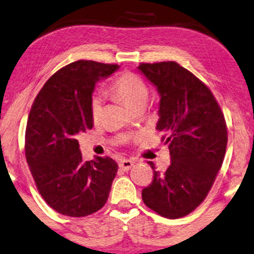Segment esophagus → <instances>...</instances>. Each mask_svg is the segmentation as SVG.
<instances>
[{"label":"esophagus","mask_w":254,"mask_h":254,"mask_svg":"<svg viewBox=\"0 0 254 254\" xmlns=\"http://www.w3.org/2000/svg\"><path fill=\"white\" fill-rule=\"evenodd\" d=\"M132 166H133V161L129 160V159H123V160L120 161V168L123 171H129Z\"/></svg>","instance_id":"obj_1"}]
</instances>
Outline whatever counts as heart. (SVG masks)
Segmentation results:
<instances>
[{"mask_svg": "<svg viewBox=\"0 0 254 254\" xmlns=\"http://www.w3.org/2000/svg\"><path fill=\"white\" fill-rule=\"evenodd\" d=\"M111 92L132 109L137 104L146 102L148 95L144 80L137 74L130 72H125L116 77V80L111 84ZM101 111H102V100L100 97H95L90 107V114L94 121L99 120Z\"/></svg>", "mask_w": 254, "mask_h": 254, "instance_id": "1", "label": "heart"}]
</instances>
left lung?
<instances>
[{
  "instance_id": "obj_1",
  "label": "left lung",
  "mask_w": 254,
  "mask_h": 254,
  "mask_svg": "<svg viewBox=\"0 0 254 254\" xmlns=\"http://www.w3.org/2000/svg\"><path fill=\"white\" fill-rule=\"evenodd\" d=\"M138 69L160 94L157 129L165 134L171 165L141 190L148 208L162 217H184L200 205L224 160L228 127L211 90L175 62L141 63Z\"/></svg>"
}]
</instances>
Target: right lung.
Segmentation results:
<instances>
[{
    "instance_id": "obj_1",
    "label": "right lung",
    "mask_w": 254,
    "mask_h": 254,
    "mask_svg": "<svg viewBox=\"0 0 254 254\" xmlns=\"http://www.w3.org/2000/svg\"><path fill=\"white\" fill-rule=\"evenodd\" d=\"M118 65L77 60L56 72L33 101L25 130V158L51 208L84 217L106 204L118 165L109 157L83 161L75 136L93 127L95 83Z\"/></svg>"
}]
</instances>
